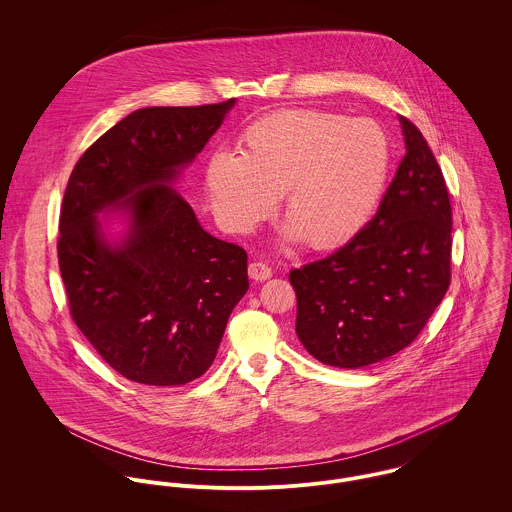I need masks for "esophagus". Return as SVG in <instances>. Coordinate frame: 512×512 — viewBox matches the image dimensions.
I'll return each instance as SVG.
<instances>
[{"label": "esophagus", "mask_w": 512, "mask_h": 512, "mask_svg": "<svg viewBox=\"0 0 512 512\" xmlns=\"http://www.w3.org/2000/svg\"><path fill=\"white\" fill-rule=\"evenodd\" d=\"M248 276L254 280V282H266L272 278V268L264 262H252L248 266Z\"/></svg>", "instance_id": "obj_1"}]
</instances>
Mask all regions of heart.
<instances>
[{
  "instance_id": "b5f03b06",
  "label": "heart",
  "mask_w": 512,
  "mask_h": 512,
  "mask_svg": "<svg viewBox=\"0 0 512 512\" xmlns=\"http://www.w3.org/2000/svg\"><path fill=\"white\" fill-rule=\"evenodd\" d=\"M240 153L217 149L205 165L211 209L230 232H250L276 209L290 238L331 248L370 219L386 185L390 146L372 120L315 108H286L254 120Z\"/></svg>"
}]
</instances>
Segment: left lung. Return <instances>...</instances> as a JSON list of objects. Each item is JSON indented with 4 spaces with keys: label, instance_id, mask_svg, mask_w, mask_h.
I'll use <instances>...</instances> for the list:
<instances>
[{
    "label": "left lung",
    "instance_id": "left-lung-1",
    "mask_svg": "<svg viewBox=\"0 0 512 512\" xmlns=\"http://www.w3.org/2000/svg\"><path fill=\"white\" fill-rule=\"evenodd\" d=\"M406 155L374 219L331 256L290 272L301 345L323 365L363 368L406 349L451 280V205L422 132L400 116Z\"/></svg>",
    "mask_w": 512,
    "mask_h": 512
}]
</instances>
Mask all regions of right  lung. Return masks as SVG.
Segmentation results:
<instances>
[{"label": "right lung", "mask_w": 512, "mask_h": 512, "mask_svg": "<svg viewBox=\"0 0 512 512\" xmlns=\"http://www.w3.org/2000/svg\"><path fill=\"white\" fill-rule=\"evenodd\" d=\"M234 102L136 110L74 165L59 222L61 276L76 327L128 380L179 386L205 374L248 290L244 248L203 230L173 189ZM106 208L129 220L120 243L103 234Z\"/></svg>", "instance_id": "right-lung-1"}]
</instances>
